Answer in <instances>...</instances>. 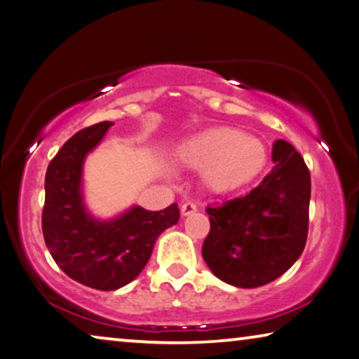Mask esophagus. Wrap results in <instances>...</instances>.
I'll use <instances>...</instances> for the list:
<instances>
[{
  "label": "esophagus",
  "mask_w": 359,
  "mask_h": 359,
  "mask_svg": "<svg viewBox=\"0 0 359 359\" xmlns=\"http://www.w3.org/2000/svg\"><path fill=\"white\" fill-rule=\"evenodd\" d=\"M194 212H197V205L194 202H184L183 205H181V213H183L184 217H187V215H191Z\"/></svg>",
  "instance_id": "obj_1"
}]
</instances>
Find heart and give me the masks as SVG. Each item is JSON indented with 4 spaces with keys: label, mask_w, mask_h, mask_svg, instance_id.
Returning a JSON list of instances; mask_svg holds the SVG:
<instances>
[{
    "label": "heart",
    "mask_w": 359,
    "mask_h": 359,
    "mask_svg": "<svg viewBox=\"0 0 359 359\" xmlns=\"http://www.w3.org/2000/svg\"><path fill=\"white\" fill-rule=\"evenodd\" d=\"M176 162L189 170L202 168V184L213 194H228L262 175L268 151L258 137L222 126L183 142L176 152Z\"/></svg>",
    "instance_id": "obj_1"
}]
</instances>
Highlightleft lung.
Returning a JSON list of instances; mask_svg holds the SVG:
<instances>
[{"label": "left lung", "instance_id": "1", "mask_svg": "<svg viewBox=\"0 0 359 359\" xmlns=\"http://www.w3.org/2000/svg\"><path fill=\"white\" fill-rule=\"evenodd\" d=\"M271 172L244 197L208 205L210 233L202 257L218 279L260 287L284 274L302 255L308 236L311 178L287 141L273 146Z\"/></svg>", "mask_w": 359, "mask_h": 359}]
</instances>
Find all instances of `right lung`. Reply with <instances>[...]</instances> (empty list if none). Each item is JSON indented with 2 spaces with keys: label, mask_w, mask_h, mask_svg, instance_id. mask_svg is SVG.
Instances as JSON below:
<instances>
[{
  "label": "right lung",
  "mask_w": 359,
  "mask_h": 359,
  "mask_svg": "<svg viewBox=\"0 0 359 359\" xmlns=\"http://www.w3.org/2000/svg\"><path fill=\"white\" fill-rule=\"evenodd\" d=\"M112 122L75 133L48 165L41 228L54 262L76 283L115 290L131 283L151 258L157 237L178 223L176 203L161 212L133 207L112 222L88 215L81 198V168Z\"/></svg>",
  "instance_id": "add662e5"
}]
</instances>
